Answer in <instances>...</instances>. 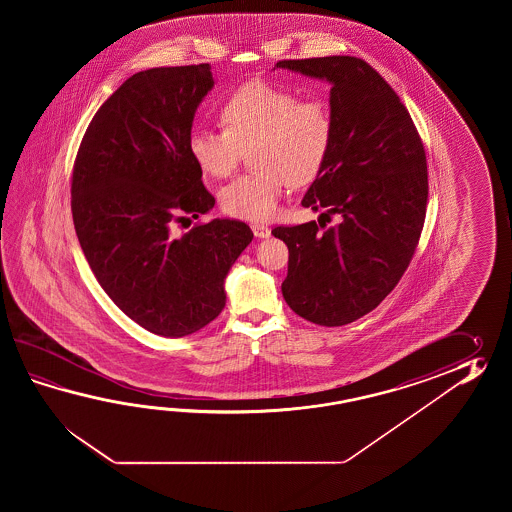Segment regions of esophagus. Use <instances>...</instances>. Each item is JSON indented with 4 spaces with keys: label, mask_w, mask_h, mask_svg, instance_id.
<instances>
[{
    "label": "esophagus",
    "mask_w": 512,
    "mask_h": 512,
    "mask_svg": "<svg viewBox=\"0 0 512 512\" xmlns=\"http://www.w3.org/2000/svg\"><path fill=\"white\" fill-rule=\"evenodd\" d=\"M252 232L256 238H269L271 236V229L267 225L261 223H252Z\"/></svg>",
    "instance_id": "obj_1"
}]
</instances>
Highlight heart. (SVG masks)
<instances>
[{
    "mask_svg": "<svg viewBox=\"0 0 512 512\" xmlns=\"http://www.w3.org/2000/svg\"><path fill=\"white\" fill-rule=\"evenodd\" d=\"M225 128H194L188 152L212 177L232 174L245 152L254 170L221 190V207L236 218L265 221L278 210L287 185L311 183L326 161L335 120L326 100L298 98L269 82H247L221 106Z\"/></svg>",
    "mask_w": 512,
    "mask_h": 512,
    "instance_id": "heart-1",
    "label": "heart"
}]
</instances>
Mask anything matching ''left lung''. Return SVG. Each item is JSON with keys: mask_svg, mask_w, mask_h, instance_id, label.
<instances>
[{"mask_svg": "<svg viewBox=\"0 0 512 512\" xmlns=\"http://www.w3.org/2000/svg\"><path fill=\"white\" fill-rule=\"evenodd\" d=\"M331 84L333 142L302 199L320 218L276 227L289 249L283 298L318 326L368 315L403 278L425 225L428 170L414 120L392 86L355 56L280 60Z\"/></svg>", "mask_w": 512, "mask_h": 512, "instance_id": "1", "label": "left lung"}]
</instances>
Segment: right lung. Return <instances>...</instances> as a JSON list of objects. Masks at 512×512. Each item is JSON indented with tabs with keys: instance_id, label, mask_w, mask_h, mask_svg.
<instances>
[{
	"instance_id": "obj_1",
	"label": "right lung",
	"mask_w": 512,
	"mask_h": 512,
	"mask_svg": "<svg viewBox=\"0 0 512 512\" xmlns=\"http://www.w3.org/2000/svg\"><path fill=\"white\" fill-rule=\"evenodd\" d=\"M212 86L208 64L135 73L98 108L73 166L71 212L91 271L120 311L161 337H186L218 318L225 278L254 238L238 219L172 234L216 203L188 152Z\"/></svg>"
}]
</instances>
